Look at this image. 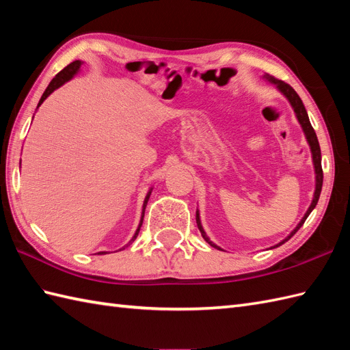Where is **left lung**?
<instances>
[{
  "mask_svg": "<svg viewBox=\"0 0 350 350\" xmlns=\"http://www.w3.org/2000/svg\"><path fill=\"white\" fill-rule=\"evenodd\" d=\"M263 79H265V81H267V82H269V83L275 85V88H277L278 91H280L282 94H283L287 100H289V103H291V106H292V109H293L295 115H297V120H298V122L301 124V129H302V131H304L306 139H307V142H308V145H310V151H312L313 165H314V174H316V189H314V195H313L312 204H310V206H308V209H307V213L304 214V217H302L301 221L298 223V226L295 228V229L291 232L289 235H287L283 241H280V243H278V244H275L274 247H271V248H275V247H280L282 244H284L286 241H289L295 234H297V230L302 226V224H304V221H306L307 217L310 215V213H312L313 209L316 208V205H317V200H319L321 191H322L323 172H322V155H321L319 141H317V136H316V133H314V130H313V127H312V124H310L308 115H307V111H306V107H304V103H302V100L299 98V96L297 94V92H295V90L291 87V85H287L286 82H283V81H278V79H275V77L269 76V75H265V76H263ZM196 223H198V228H199V230H200L202 237H204V239L206 241V243H208L209 245H213V247H215V248H219V250H221V248H220L219 245H215V244L213 243V241L206 237V232L204 230V228H202L200 217H199V211H196Z\"/></svg>",
  "mask_w": 350,
  "mask_h": 350,
  "instance_id": "obj_1",
  "label": "left lung"
}]
</instances>
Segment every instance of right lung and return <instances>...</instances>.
<instances>
[{
    "mask_svg": "<svg viewBox=\"0 0 350 350\" xmlns=\"http://www.w3.org/2000/svg\"><path fill=\"white\" fill-rule=\"evenodd\" d=\"M81 66H82V61H79V59H76V61H73V63H70L67 67H64L63 70H61V72L53 77V79L51 81V83L48 85V88L44 90V92H43V96H42V98H40V102H38V105H37V107L40 106L46 98H48L53 91L55 90H58L59 87H63V85L66 83V82H68L70 79H73V76L79 72L81 70ZM151 191H152V187L148 190V193H146V196H145V200H144V205H142V217H141V223H139V226H137V229H136V232H135V235H133V238L130 239V243H133V241L136 239V237H137V234H139V230H141V226H142V221H144V215H145V208H146V204H148V199H150V196H151ZM121 250V248H120ZM107 252H98V254H106Z\"/></svg>",
    "mask_w": 350,
    "mask_h": 350,
    "instance_id": "add662e5",
    "label": "right lung"
}]
</instances>
